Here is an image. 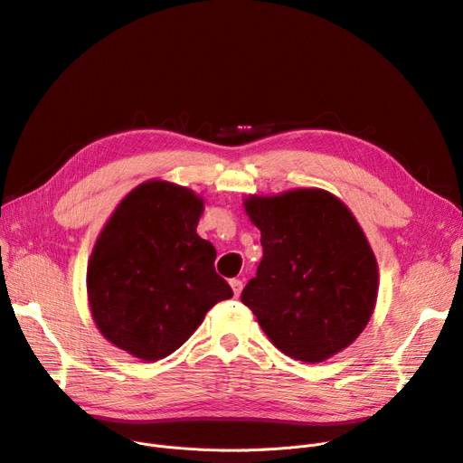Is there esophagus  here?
Segmentation results:
<instances>
[{
	"label": "esophagus",
	"mask_w": 463,
	"mask_h": 463,
	"mask_svg": "<svg viewBox=\"0 0 463 463\" xmlns=\"http://www.w3.org/2000/svg\"><path fill=\"white\" fill-rule=\"evenodd\" d=\"M231 287H232V292H234V296L238 298V296H240V292H241V288H243L241 281H240V279H231Z\"/></svg>",
	"instance_id": "1"
}]
</instances>
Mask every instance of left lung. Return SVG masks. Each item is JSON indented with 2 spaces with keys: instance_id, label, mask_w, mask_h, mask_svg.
<instances>
[{
  "instance_id": "1",
  "label": "left lung",
  "mask_w": 463,
  "mask_h": 463,
  "mask_svg": "<svg viewBox=\"0 0 463 463\" xmlns=\"http://www.w3.org/2000/svg\"><path fill=\"white\" fill-rule=\"evenodd\" d=\"M245 210L264 255L241 303L269 341L305 363L352 345L378 294V264L352 212L322 190L250 197Z\"/></svg>"
}]
</instances>
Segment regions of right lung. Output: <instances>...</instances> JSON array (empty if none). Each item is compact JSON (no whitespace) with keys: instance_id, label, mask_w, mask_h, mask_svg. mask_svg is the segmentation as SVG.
I'll return each mask as SVG.
<instances>
[{"instance_id":"add662e5","label":"right lung","mask_w":463,"mask_h":463,"mask_svg":"<svg viewBox=\"0 0 463 463\" xmlns=\"http://www.w3.org/2000/svg\"><path fill=\"white\" fill-rule=\"evenodd\" d=\"M203 201L152 180L117 206L87 268L92 318L109 343L158 361L188 341L212 307L232 298L197 234Z\"/></svg>"}]
</instances>
